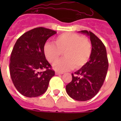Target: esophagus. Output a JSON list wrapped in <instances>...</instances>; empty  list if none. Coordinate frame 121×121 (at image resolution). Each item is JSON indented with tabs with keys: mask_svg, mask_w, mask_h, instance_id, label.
<instances>
[{
	"mask_svg": "<svg viewBox=\"0 0 121 121\" xmlns=\"http://www.w3.org/2000/svg\"><path fill=\"white\" fill-rule=\"evenodd\" d=\"M55 74H56V75H59V74H64V73H63V72H59V71H56Z\"/></svg>",
	"mask_w": 121,
	"mask_h": 121,
	"instance_id": "obj_1",
	"label": "esophagus"
}]
</instances>
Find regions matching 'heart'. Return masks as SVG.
<instances>
[{
  "mask_svg": "<svg viewBox=\"0 0 121 121\" xmlns=\"http://www.w3.org/2000/svg\"><path fill=\"white\" fill-rule=\"evenodd\" d=\"M54 43L47 42L43 47L45 56L49 62L53 64L64 53L65 58L54 65V68L59 71H65L80 68L86 64L90 58L92 47L89 39L73 33H64L56 37Z\"/></svg>",
  "mask_w": 121,
  "mask_h": 121,
  "instance_id": "heart-1",
  "label": "heart"
}]
</instances>
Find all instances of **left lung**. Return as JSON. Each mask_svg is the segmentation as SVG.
<instances>
[{
    "label": "left lung",
    "mask_w": 121,
    "mask_h": 121,
    "mask_svg": "<svg viewBox=\"0 0 121 121\" xmlns=\"http://www.w3.org/2000/svg\"><path fill=\"white\" fill-rule=\"evenodd\" d=\"M80 33L90 36L92 45L91 54L85 65L74 74L72 73V81L66 85V91L74 100L85 101L96 96L103 85L108 61L102 42L92 32L82 30Z\"/></svg>",
    "instance_id": "8db88e82"
}]
</instances>
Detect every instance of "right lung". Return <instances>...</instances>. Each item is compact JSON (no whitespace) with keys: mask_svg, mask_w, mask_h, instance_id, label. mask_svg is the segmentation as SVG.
I'll list each match as a JSON object with an SVG mask.
<instances>
[{"mask_svg":"<svg viewBox=\"0 0 121 121\" xmlns=\"http://www.w3.org/2000/svg\"><path fill=\"white\" fill-rule=\"evenodd\" d=\"M56 31L43 27L28 31L17 40L12 50L9 72L14 85L21 94L28 98L43 95L51 78L55 74L46 59L43 47ZM45 69L44 72H40Z\"/></svg>","mask_w":121,"mask_h":121,"instance_id":"obj_1","label":"right lung"}]
</instances>
